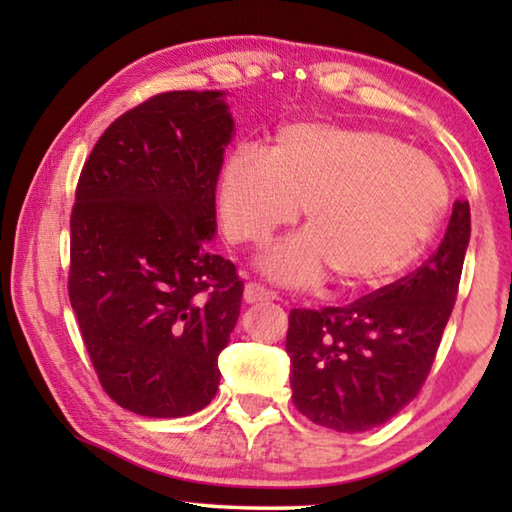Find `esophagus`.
<instances>
[{
  "instance_id": "1",
  "label": "esophagus",
  "mask_w": 512,
  "mask_h": 512,
  "mask_svg": "<svg viewBox=\"0 0 512 512\" xmlns=\"http://www.w3.org/2000/svg\"><path fill=\"white\" fill-rule=\"evenodd\" d=\"M244 300L248 302V305H255V302H271V300H275V291L266 289L264 284L248 282L244 289Z\"/></svg>"
}]
</instances>
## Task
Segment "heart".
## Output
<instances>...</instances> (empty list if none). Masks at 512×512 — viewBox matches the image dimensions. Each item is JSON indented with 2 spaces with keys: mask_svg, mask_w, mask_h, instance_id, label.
Returning <instances> with one entry per match:
<instances>
[{
  "mask_svg": "<svg viewBox=\"0 0 512 512\" xmlns=\"http://www.w3.org/2000/svg\"><path fill=\"white\" fill-rule=\"evenodd\" d=\"M307 230L259 257L271 280L307 287L332 268L345 287L393 282L418 262L447 205L436 162L377 128L289 124L271 151L244 146L221 173L219 214L232 244H264L296 221Z\"/></svg>",
  "mask_w": 512,
  "mask_h": 512,
  "instance_id": "obj_1",
  "label": "heart"
}]
</instances>
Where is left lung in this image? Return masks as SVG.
Returning a JSON list of instances; mask_svg holds the SVG:
<instances>
[{
    "mask_svg": "<svg viewBox=\"0 0 512 512\" xmlns=\"http://www.w3.org/2000/svg\"><path fill=\"white\" fill-rule=\"evenodd\" d=\"M470 244V203L456 201L436 253L418 271L348 307L291 309L287 352L296 409L320 427L359 433L409 404L452 316Z\"/></svg>",
    "mask_w": 512,
    "mask_h": 512,
    "instance_id": "obj_1",
    "label": "left lung"
}]
</instances>
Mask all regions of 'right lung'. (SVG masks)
<instances>
[{"label": "right lung", "instance_id": "right-lung-1", "mask_svg": "<svg viewBox=\"0 0 512 512\" xmlns=\"http://www.w3.org/2000/svg\"><path fill=\"white\" fill-rule=\"evenodd\" d=\"M235 133L223 92H162L112 121L69 219V302L103 391L146 418L205 409L244 282L207 250Z\"/></svg>", "mask_w": 512, "mask_h": 512}]
</instances>
